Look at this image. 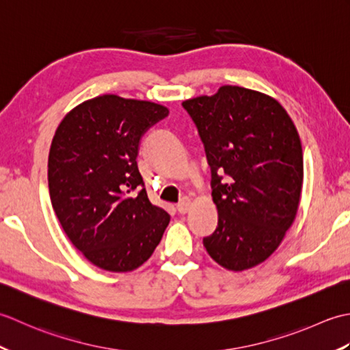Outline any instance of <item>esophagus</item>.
I'll return each mask as SVG.
<instances>
[{
    "instance_id": "esophagus-1",
    "label": "esophagus",
    "mask_w": 350,
    "mask_h": 350,
    "mask_svg": "<svg viewBox=\"0 0 350 350\" xmlns=\"http://www.w3.org/2000/svg\"><path fill=\"white\" fill-rule=\"evenodd\" d=\"M189 207H191V200L183 198L182 202L177 204V211H179V213H187L189 211Z\"/></svg>"
}]
</instances>
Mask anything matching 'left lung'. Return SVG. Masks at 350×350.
Wrapping results in <instances>:
<instances>
[{
	"label": "left lung",
	"mask_w": 350,
	"mask_h": 350,
	"mask_svg": "<svg viewBox=\"0 0 350 350\" xmlns=\"http://www.w3.org/2000/svg\"><path fill=\"white\" fill-rule=\"evenodd\" d=\"M182 105L204 144L218 209L206 251L234 272L263 263L299 206L304 158L292 118L271 96L237 85Z\"/></svg>",
	"instance_id": "8db88e82"
}]
</instances>
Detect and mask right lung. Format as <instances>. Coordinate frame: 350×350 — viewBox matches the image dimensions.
Returning <instances> with one entry per match:
<instances>
[{
    "mask_svg": "<svg viewBox=\"0 0 350 350\" xmlns=\"http://www.w3.org/2000/svg\"><path fill=\"white\" fill-rule=\"evenodd\" d=\"M167 116L158 103L103 94L66 114L52 138V207L75 248L100 269H137L168 226L170 215L150 203L137 163L141 137Z\"/></svg>",
    "mask_w": 350,
    "mask_h": 350,
    "instance_id": "right-lung-1",
    "label": "right lung"
}]
</instances>
